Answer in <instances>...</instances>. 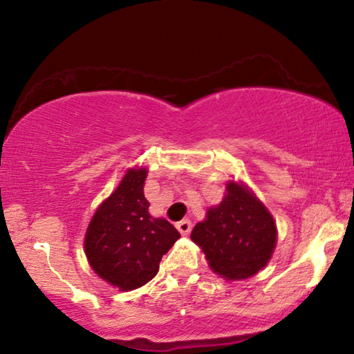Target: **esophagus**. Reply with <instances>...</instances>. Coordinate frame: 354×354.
<instances>
[{
  "mask_svg": "<svg viewBox=\"0 0 354 354\" xmlns=\"http://www.w3.org/2000/svg\"><path fill=\"white\" fill-rule=\"evenodd\" d=\"M176 227H177V230L180 232L182 235H188V234H190V230H192V221L183 219L180 222H177Z\"/></svg>",
  "mask_w": 354,
  "mask_h": 354,
  "instance_id": "1",
  "label": "esophagus"
}]
</instances>
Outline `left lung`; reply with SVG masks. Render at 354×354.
<instances>
[{
    "label": "left lung",
    "instance_id": "left-lung-1",
    "mask_svg": "<svg viewBox=\"0 0 354 354\" xmlns=\"http://www.w3.org/2000/svg\"><path fill=\"white\" fill-rule=\"evenodd\" d=\"M225 196L193 227L192 240L207 264L227 280L248 279L266 268L277 243L274 217L243 183L230 180Z\"/></svg>",
    "mask_w": 354,
    "mask_h": 354
}]
</instances>
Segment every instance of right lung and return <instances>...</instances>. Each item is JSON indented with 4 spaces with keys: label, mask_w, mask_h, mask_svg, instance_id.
<instances>
[{
    "label": "right lung",
    "mask_w": 354,
    "mask_h": 354,
    "mask_svg": "<svg viewBox=\"0 0 354 354\" xmlns=\"http://www.w3.org/2000/svg\"><path fill=\"white\" fill-rule=\"evenodd\" d=\"M147 174V167L129 169L85 234L91 269L122 292L148 283L158 274L162 254L180 239L171 222L149 214L143 193Z\"/></svg>",
    "instance_id": "right-lung-1"
}]
</instances>
